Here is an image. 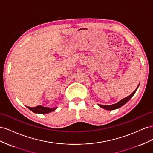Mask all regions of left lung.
I'll return each instance as SVG.
<instances>
[{
	"instance_id": "obj_1",
	"label": "left lung",
	"mask_w": 153,
	"mask_h": 153,
	"mask_svg": "<svg viewBox=\"0 0 153 153\" xmlns=\"http://www.w3.org/2000/svg\"><path fill=\"white\" fill-rule=\"evenodd\" d=\"M139 85H140V84H139ZM139 85H138V86H137V88H136V90H135L131 94V95H129V96H128V97H126L123 99L122 100H120V101L119 102H118L117 103L114 104H112V105H106V106H104V105H101V104H98V105H99L100 107H101V108H104V109H105V110H115V109H117V108H119L122 107L123 106H124L126 103H127V102L129 101V100L131 99V97H133V96L134 95L135 92H136V91H137V90L138 88Z\"/></svg>"
}]
</instances>
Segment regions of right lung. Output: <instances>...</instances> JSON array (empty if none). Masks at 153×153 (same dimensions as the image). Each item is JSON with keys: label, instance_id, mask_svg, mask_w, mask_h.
I'll return each instance as SVG.
<instances>
[{"label": "right lung", "instance_id": "right-lung-1", "mask_svg": "<svg viewBox=\"0 0 153 153\" xmlns=\"http://www.w3.org/2000/svg\"><path fill=\"white\" fill-rule=\"evenodd\" d=\"M27 108H29L30 110H31L34 113H41V114H45V113H49L51 111H54L57 107L56 108H47V107H43L42 106H38L36 107H34V108H30L29 106H27Z\"/></svg>", "mask_w": 153, "mask_h": 153}]
</instances>
